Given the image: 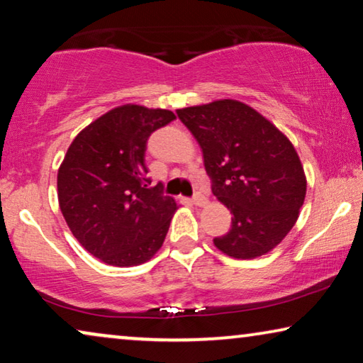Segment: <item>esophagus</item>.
Wrapping results in <instances>:
<instances>
[{"instance_id":"obj_1","label":"esophagus","mask_w":363,"mask_h":363,"mask_svg":"<svg viewBox=\"0 0 363 363\" xmlns=\"http://www.w3.org/2000/svg\"><path fill=\"white\" fill-rule=\"evenodd\" d=\"M193 205H196V206H205L206 203H208V200L205 196L201 195V193H195V195H193Z\"/></svg>"}]
</instances>
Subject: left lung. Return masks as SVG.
Returning <instances> with one entry per match:
<instances>
[{
    "label": "left lung",
    "mask_w": 363,
    "mask_h": 363,
    "mask_svg": "<svg viewBox=\"0 0 363 363\" xmlns=\"http://www.w3.org/2000/svg\"><path fill=\"white\" fill-rule=\"evenodd\" d=\"M200 143L211 190L231 211L218 250L255 259L284 240L306 198V175L296 148L255 108L233 99L178 108Z\"/></svg>",
    "instance_id": "1"
}]
</instances>
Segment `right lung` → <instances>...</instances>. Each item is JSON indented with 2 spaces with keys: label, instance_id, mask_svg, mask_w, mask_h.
Returning <instances> with one entry per match:
<instances>
[{
  "label": "right lung",
  "instance_id": "1",
  "mask_svg": "<svg viewBox=\"0 0 363 363\" xmlns=\"http://www.w3.org/2000/svg\"><path fill=\"white\" fill-rule=\"evenodd\" d=\"M175 118L165 108L116 107L74 138L57 172L69 230L86 251L117 267L138 266L160 250L177 203L147 177V140Z\"/></svg>",
  "mask_w": 363,
  "mask_h": 363
}]
</instances>
